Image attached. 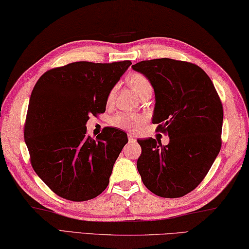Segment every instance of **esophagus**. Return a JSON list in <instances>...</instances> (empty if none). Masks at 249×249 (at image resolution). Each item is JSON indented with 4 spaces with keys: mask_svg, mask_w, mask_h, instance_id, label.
<instances>
[{
    "mask_svg": "<svg viewBox=\"0 0 249 249\" xmlns=\"http://www.w3.org/2000/svg\"><path fill=\"white\" fill-rule=\"evenodd\" d=\"M128 139H129V142L130 143H134V142L136 141V139H135V136L132 134V133H129L128 134Z\"/></svg>",
    "mask_w": 249,
    "mask_h": 249,
    "instance_id": "esophagus-1",
    "label": "esophagus"
}]
</instances>
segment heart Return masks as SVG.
Returning <instances> with one entry per match:
<instances>
[{"label": "heart", "mask_w": 249, "mask_h": 249, "mask_svg": "<svg viewBox=\"0 0 249 249\" xmlns=\"http://www.w3.org/2000/svg\"><path fill=\"white\" fill-rule=\"evenodd\" d=\"M130 87L133 89L134 92L139 98H143L147 93L153 92V85H151L148 77H146L142 73H132L126 78ZM116 93V88H113L108 93L107 102H111ZM145 121V117L139 114H129V113H119L110 118V124L114 126L125 130H136Z\"/></svg>", "instance_id": "b5f03b06"}]
</instances>
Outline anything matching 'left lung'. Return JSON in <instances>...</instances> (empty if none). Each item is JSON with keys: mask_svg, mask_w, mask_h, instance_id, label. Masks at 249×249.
<instances>
[{"mask_svg": "<svg viewBox=\"0 0 249 249\" xmlns=\"http://www.w3.org/2000/svg\"><path fill=\"white\" fill-rule=\"evenodd\" d=\"M155 90L153 123L169 136L138 140L139 173L144 185L162 197H179L199 186L221 148L224 109L211 78L197 65L169 58L132 65Z\"/></svg>", "mask_w": 249, "mask_h": 249, "instance_id": "8db88e82", "label": "left lung"}]
</instances>
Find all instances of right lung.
<instances>
[{"mask_svg":"<svg viewBox=\"0 0 249 249\" xmlns=\"http://www.w3.org/2000/svg\"><path fill=\"white\" fill-rule=\"evenodd\" d=\"M132 63L79 61L40 76L30 98L24 141L35 173L61 197L80 202L106 189L124 132L87 134L89 116L105 111L109 91Z\"/></svg>","mask_w":249,"mask_h":249,"instance_id":"right-lung-1","label":"right lung"}]
</instances>
